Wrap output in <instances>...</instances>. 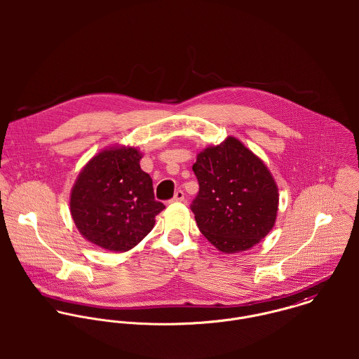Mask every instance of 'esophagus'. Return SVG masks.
Here are the masks:
<instances>
[{
	"instance_id": "esophagus-1",
	"label": "esophagus",
	"mask_w": 359,
	"mask_h": 359,
	"mask_svg": "<svg viewBox=\"0 0 359 359\" xmlns=\"http://www.w3.org/2000/svg\"><path fill=\"white\" fill-rule=\"evenodd\" d=\"M184 199H185V194L180 189V191L175 192V195H174V198H172L171 201H172V202H182Z\"/></svg>"
}]
</instances>
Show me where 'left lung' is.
Listing matches in <instances>:
<instances>
[{
    "label": "left lung",
    "instance_id": "1",
    "mask_svg": "<svg viewBox=\"0 0 359 359\" xmlns=\"http://www.w3.org/2000/svg\"><path fill=\"white\" fill-rule=\"evenodd\" d=\"M199 192L191 210L205 239L222 253L257 245L272 229L278 188L265 164L236 138L198 156Z\"/></svg>",
    "mask_w": 359,
    "mask_h": 359
}]
</instances>
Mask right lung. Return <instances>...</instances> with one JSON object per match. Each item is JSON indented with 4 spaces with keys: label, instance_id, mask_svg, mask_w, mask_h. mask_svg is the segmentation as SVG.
Wrapping results in <instances>:
<instances>
[{
    "label": "right lung",
    "instance_id": "1",
    "mask_svg": "<svg viewBox=\"0 0 359 359\" xmlns=\"http://www.w3.org/2000/svg\"><path fill=\"white\" fill-rule=\"evenodd\" d=\"M134 148L106 149L80 172L70 198L73 221L81 235L110 252H127L154 228L164 208L154 201V182L141 170Z\"/></svg>",
    "mask_w": 359,
    "mask_h": 359
}]
</instances>
